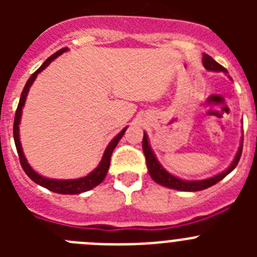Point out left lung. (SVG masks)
I'll return each instance as SVG.
<instances>
[{
  "label": "left lung",
  "mask_w": 257,
  "mask_h": 257,
  "mask_svg": "<svg viewBox=\"0 0 257 257\" xmlns=\"http://www.w3.org/2000/svg\"><path fill=\"white\" fill-rule=\"evenodd\" d=\"M203 67L207 70H215V72H224L226 73V69L222 65H220L217 61L213 60L210 55L205 54L203 55ZM243 143V142H242ZM242 143H240V147L237 152V156H235L234 161L231 162V165L229 166L225 171H222L221 174L216 175V176H212V178L205 179V180H194V181H188V180H181V179L176 178L174 175H171L170 172L166 171L163 169L161 163L158 162V160L154 156L153 151H152L151 145L148 142V136L144 133V138H143V152H144L145 161H147V167H148L149 175L151 178L156 181L157 184H161L163 187L171 188V189L181 190V192H198V190L207 189V188L212 187L216 183H219L220 180L225 178L229 172H231L235 169V166L238 165L240 158V154H242Z\"/></svg>",
  "instance_id": "left-lung-1"
}]
</instances>
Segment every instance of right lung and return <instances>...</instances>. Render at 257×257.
<instances>
[{
  "label": "right lung",
  "mask_w": 257,
  "mask_h": 257,
  "mask_svg": "<svg viewBox=\"0 0 257 257\" xmlns=\"http://www.w3.org/2000/svg\"><path fill=\"white\" fill-rule=\"evenodd\" d=\"M65 51H68L67 47L60 49L59 51H56L55 54H52V55L45 61L44 64L41 65V67L36 70L35 73L29 77L28 81H27L26 86H24V88H23L22 95H20V100H19V104H18L17 112H15V119H14V142H15V147H17L18 154H19L20 165H22L24 172H26L29 178H31V180H33L36 184L41 185V187L46 188V189L51 190V192L54 193H59V194H79V193L87 192V190L92 189V188L99 185V184L105 179L106 172H108L109 170V165H110V157H112L113 151H114V148L117 147L118 142H119L122 136H123L127 127H124L123 130L118 134L112 142L109 143L105 152H104V156L103 158H101L100 163H99V166H97L96 169H95L91 174H88L87 176H85V178L72 179V180H56V179H47V178H44V176H41L40 174H37V172L32 169L31 166H29L26 156H24V153H23L22 144H20V139H19L20 118H22V110L24 104H26V99H27V95H28L29 87L32 86V83H33V81L36 79L37 74L40 73V72H42V70H44L45 68H46L47 65L54 60V59H56L59 55H61V54Z\"/></svg>",
  "instance_id": "obj_1"
}]
</instances>
